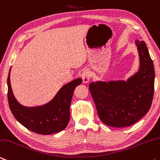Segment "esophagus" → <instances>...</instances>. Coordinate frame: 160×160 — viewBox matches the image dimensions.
Segmentation results:
<instances>
[{"instance_id":"1","label":"esophagus","mask_w":160,"mask_h":160,"mask_svg":"<svg viewBox=\"0 0 160 160\" xmlns=\"http://www.w3.org/2000/svg\"><path fill=\"white\" fill-rule=\"evenodd\" d=\"M82 79H83V83H88L89 82L90 78H91V72L89 69H85L83 72H82Z\"/></svg>"}]
</instances>
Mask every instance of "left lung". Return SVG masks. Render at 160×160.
I'll return each mask as SVG.
<instances>
[{"mask_svg":"<svg viewBox=\"0 0 160 160\" xmlns=\"http://www.w3.org/2000/svg\"><path fill=\"white\" fill-rule=\"evenodd\" d=\"M140 58L138 72L127 81L91 82L89 90L99 118L115 128L133 125L150 110L154 95V69L144 41L136 40Z\"/></svg>","mask_w":160,"mask_h":160,"instance_id":"1","label":"left lung"}]
</instances>
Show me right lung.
<instances>
[{"label":"right lung","mask_w":160,"mask_h":160,"mask_svg":"<svg viewBox=\"0 0 160 160\" xmlns=\"http://www.w3.org/2000/svg\"><path fill=\"white\" fill-rule=\"evenodd\" d=\"M8 77V100L10 111L20 124L40 135L59 132L66 128L70 118V105L75 88L82 82L81 78L67 83L60 88L52 101L40 106L26 107L18 103L12 93Z\"/></svg>","instance_id":"right-lung-1"}]
</instances>
